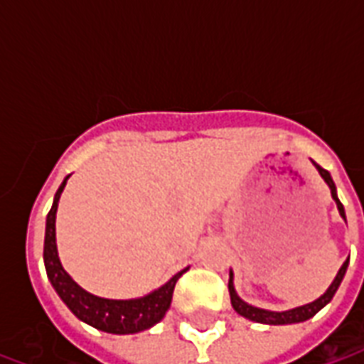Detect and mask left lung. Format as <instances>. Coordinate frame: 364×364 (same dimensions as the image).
Wrapping results in <instances>:
<instances>
[{
	"mask_svg": "<svg viewBox=\"0 0 364 364\" xmlns=\"http://www.w3.org/2000/svg\"><path fill=\"white\" fill-rule=\"evenodd\" d=\"M312 164L316 166V169H318V173L321 175V179L326 181V185L329 187V191H331V198L336 200L337 210H339V216H341V218L347 222V218H345V208H343V205L339 203V198H337L336 183H333V179H331V175H329V171H326L323 167L318 166L316 161H312ZM347 267H349V259L345 261L343 265H341V269L337 271L333 282L329 284L328 290H326V292H323L320 298H316V300H314V302H310V304L296 306V308H292V310H282V312H274V310L257 308V306L247 304L245 300H242V298L237 296L236 287H234V273L230 271L228 290H230V300H232V308H234V310H236L240 316H244V318H247V320H252V321H257V323H267V326H289V323H300V321H306V320H310V318H314V316L320 312L323 306L331 302V298H333V294H336L337 289H339V284H341V281H343Z\"/></svg>",
	"mask_w": 364,
	"mask_h": 364,
	"instance_id": "left-lung-1",
	"label": "left lung"
}]
</instances>
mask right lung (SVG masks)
Here are the masks:
<instances>
[{"label":"right lung","instance_id":"obj_1","mask_svg":"<svg viewBox=\"0 0 364 364\" xmlns=\"http://www.w3.org/2000/svg\"><path fill=\"white\" fill-rule=\"evenodd\" d=\"M68 175L60 189L54 195V203L48 216H46V234H44V267L48 281L56 290V294L62 298V302L70 308L77 320L85 321L91 328L114 336H128V333H138L144 329L154 328L158 321L164 320V316L171 306L173 298L175 282L179 281L187 269H183L173 274L166 284L159 289L151 290L150 294L140 298H130V300H112V298H101L91 294L82 289L77 282L66 273L62 267L58 257V247H56V210H58V200L62 191L66 187Z\"/></svg>","mask_w":364,"mask_h":364}]
</instances>
